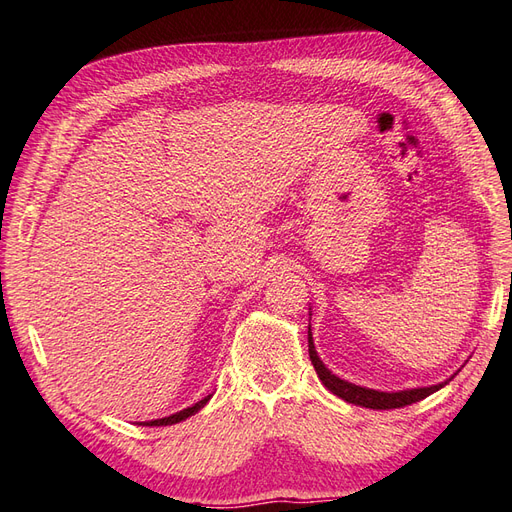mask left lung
<instances>
[{"label":"left lung","mask_w":512,"mask_h":512,"mask_svg":"<svg viewBox=\"0 0 512 512\" xmlns=\"http://www.w3.org/2000/svg\"><path fill=\"white\" fill-rule=\"evenodd\" d=\"M309 359L316 368L322 385L333 391L335 396H339L342 400L350 402V404H359L365 406V409H400V406L413 404L428 398L430 393H435L437 389H441L445 383L441 385H432V387H419V389H406V391H396V393H385V391H374V389H365L359 385H352L342 381V378L331 374L329 370L324 368V363L320 361L316 346H313V337H311V329H309Z\"/></svg>","instance_id":"8db88e82"}]
</instances>
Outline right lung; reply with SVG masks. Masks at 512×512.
<instances>
[{
    "label": "right lung",
    "instance_id": "right-lung-1",
    "mask_svg": "<svg viewBox=\"0 0 512 512\" xmlns=\"http://www.w3.org/2000/svg\"><path fill=\"white\" fill-rule=\"evenodd\" d=\"M207 400H209V396L203 398V400H199L196 404H192V406H188V409H183V411L175 413V415L162 417V419H153V422H142V424H144V426H170V424L183 422V419H186V417H190V415H194V413H199V411L203 409V406L207 404Z\"/></svg>",
    "mask_w": 512,
    "mask_h": 512
}]
</instances>
